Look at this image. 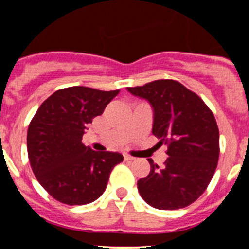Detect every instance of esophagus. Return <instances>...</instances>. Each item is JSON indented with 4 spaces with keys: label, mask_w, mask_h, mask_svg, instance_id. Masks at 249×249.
<instances>
[{
    "label": "esophagus",
    "mask_w": 249,
    "mask_h": 249,
    "mask_svg": "<svg viewBox=\"0 0 249 249\" xmlns=\"http://www.w3.org/2000/svg\"><path fill=\"white\" fill-rule=\"evenodd\" d=\"M124 160H126V161H132V160H135V158L129 154H124Z\"/></svg>",
    "instance_id": "esophagus-1"
}]
</instances>
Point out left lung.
<instances>
[{"mask_svg":"<svg viewBox=\"0 0 249 249\" xmlns=\"http://www.w3.org/2000/svg\"><path fill=\"white\" fill-rule=\"evenodd\" d=\"M153 108V129L169 158L161 167L148 159L150 172L137 182L148 205L158 210L189 206L210 184L219 158V130L214 115L195 92L177 80L159 79L126 88Z\"/></svg>","mask_w":249,"mask_h":249,"instance_id":"obj_1","label":"left lung"}]
</instances>
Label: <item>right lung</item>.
<instances>
[{"label":"right lung","instance_id":"right-lung-1","mask_svg":"<svg viewBox=\"0 0 249 249\" xmlns=\"http://www.w3.org/2000/svg\"><path fill=\"white\" fill-rule=\"evenodd\" d=\"M119 90L88 87L57 90L39 106L27 130V154L39 184L57 201L87 205L106 190L118 152H95L82 143L85 129Z\"/></svg>","mask_w":249,"mask_h":249}]
</instances>
